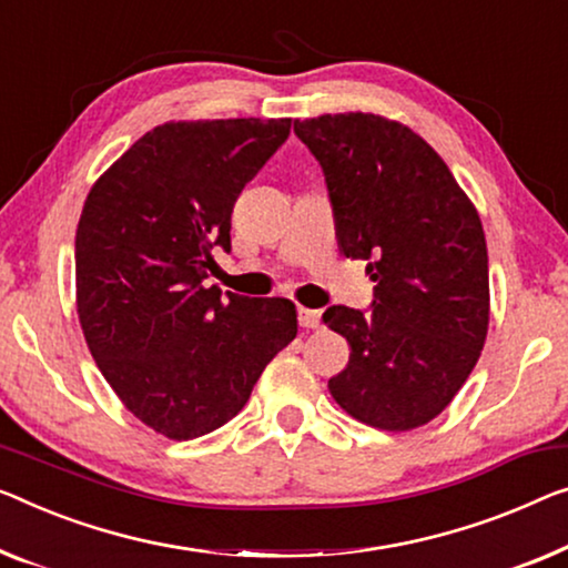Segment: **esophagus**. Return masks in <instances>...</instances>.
I'll return each mask as SVG.
<instances>
[{"label": "esophagus", "mask_w": 568, "mask_h": 568, "mask_svg": "<svg viewBox=\"0 0 568 568\" xmlns=\"http://www.w3.org/2000/svg\"><path fill=\"white\" fill-rule=\"evenodd\" d=\"M298 324L306 328V332H316V328H321V311L301 308L298 311Z\"/></svg>", "instance_id": "1"}]
</instances>
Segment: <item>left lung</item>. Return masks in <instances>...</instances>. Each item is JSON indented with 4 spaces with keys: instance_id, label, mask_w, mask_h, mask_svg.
Returning a JSON list of instances; mask_svg holds the SVG:
<instances>
[{
    "instance_id": "obj_1",
    "label": "left lung",
    "mask_w": 568,
    "mask_h": 568,
    "mask_svg": "<svg viewBox=\"0 0 568 568\" xmlns=\"http://www.w3.org/2000/svg\"><path fill=\"white\" fill-rule=\"evenodd\" d=\"M324 168L338 252L367 260L372 313L332 306L324 324L349 342L328 393L379 430L434 420L467 383L489 326L487 242L471 199L442 155L372 112L295 120Z\"/></svg>"
}]
</instances>
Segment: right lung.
Masks as SVG:
<instances>
[{
  "label": "right lung",
  "instance_id": "obj_1",
  "mask_svg": "<svg viewBox=\"0 0 568 568\" xmlns=\"http://www.w3.org/2000/svg\"><path fill=\"white\" fill-rule=\"evenodd\" d=\"M291 120L165 122L91 185L75 230V311L91 357L134 418L171 442L222 428L298 334L287 298L203 281L230 252L232 209Z\"/></svg>",
  "mask_w": 568,
  "mask_h": 568
}]
</instances>
